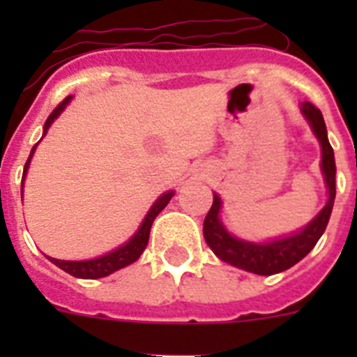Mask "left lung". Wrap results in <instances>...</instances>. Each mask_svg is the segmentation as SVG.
<instances>
[{"label":"left lung","instance_id":"left-lung-1","mask_svg":"<svg viewBox=\"0 0 357 357\" xmlns=\"http://www.w3.org/2000/svg\"><path fill=\"white\" fill-rule=\"evenodd\" d=\"M302 112H304L305 119L311 123V128H313L314 135L321 144V172L326 175V184L329 189V202L313 222L289 238L277 239V241L264 243V245L241 241V239L230 236L220 222L218 213L222 207V200L218 195H214L213 207L204 220V238H206L211 250L225 263L247 270V272L257 273V275H273V273L284 272L293 264L304 259L305 255L313 250L320 236L324 234L334 206L336 164H334L333 146L327 139L326 121H324L320 109H317L311 102L302 103Z\"/></svg>","mask_w":357,"mask_h":357}]
</instances>
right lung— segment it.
<instances>
[{"instance_id":"obj_1","label":"right lung","mask_w":357,"mask_h":357,"mask_svg":"<svg viewBox=\"0 0 357 357\" xmlns=\"http://www.w3.org/2000/svg\"><path fill=\"white\" fill-rule=\"evenodd\" d=\"M69 100H71V96H66L64 100H62V102L59 103L55 109H53V112L48 116L46 123H44V134L48 132V128H50V125L53 123V119H55L56 116L61 114L62 110L66 109V105L69 103ZM36 146L31 148L30 157H28L26 164H24L23 181H24V175H26V172H28V166H30L31 155H33V151H36ZM21 189H23V185H21ZM172 197H173V191L164 193L162 197H160L159 200L153 204V206H151L150 213L146 214L144 222L141 223L139 230L135 232L134 238H132L128 243H125L123 247H119L118 250L110 252V254L102 255V257H98V259H91V261H61V259H53V257H48V259L52 261L53 264H56V266L61 268V270L68 272L69 275L78 277V279H100V277L110 275V273L116 272V270H119V268L128 266V264H132L134 261L139 259V255L144 252V248H146V245H148V238H150L151 223H153V220L157 218V214H159L164 207L168 206V202L172 200Z\"/></svg>"}]
</instances>
